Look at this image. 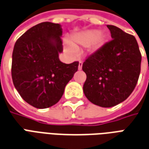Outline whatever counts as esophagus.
Here are the masks:
<instances>
[{
	"mask_svg": "<svg viewBox=\"0 0 149 149\" xmlns=\"http://www.w3.org/2000/svg\"><path fill=\"white\" fill-rule=\"evenodd\" d=\"M82 62L80 61L79 63V70H82Z\"/></svg>",
	"mask_w": 149,
	"mask_h": 149,
	"instance_id": "34e87169",
	"label": "esophagus"
}]
</instances>
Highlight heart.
<instances>
[{
	"instance_id": "obj_1",
	"label": "heart",
	"mask_w": 149,
	"mask_h": 149,
	"mask_svg": "<svg viewBox=\"0 0 149 149\" xmlns=\"http://www.w3.org/2000/svg\"><path fill=\"white\" fill-rule=\"evenodd\" d=\"M106 38L103 35H99V31L97 30H88L79 33L72 37V46L67 45L66 50L67 52L73 54L74 49L78 45L81 46H88L93 43L94 48H98L106 42Z\"/></svg>"
}]
</instances>
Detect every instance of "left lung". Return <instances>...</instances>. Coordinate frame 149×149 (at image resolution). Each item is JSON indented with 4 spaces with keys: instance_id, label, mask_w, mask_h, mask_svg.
Listing matches in <instances>:
<instances>
[{
    "instance_id": "left-lung-1",
    "label": "left lung",
    "mask_w": 149,
    "mask_h": 149,
    "mask_svg": "<svg viewBox=\"0 0 149 149\" xmlns=\"http://www.w3.org/2000/svg\"><path fill=\"white\" fill-rule=\"evenodd\" d=\"M112 40L88 56L82 64L86 74L83 92L101 107L122 102L136 87L141 73V54L136 38L118 27L107 25Z\"/></svg>"
}]
</instances>
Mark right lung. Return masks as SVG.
<instances>
[{
	"label": "right lung",
	"instance_id": "right-lung-1",
	"mask_svg": "<svg viewBox=\"0 0 149 149\" xmlns=\"http://www.w3.org/2000/svg\"><path fill=\"white\" fill-rule=\"evenodd\" d=\"M63 31L59 24L43 22L17 40L13 52L12 78L23 99L38 109L54 106L78 70L79 62L62 63Z\"/></svg>",
	"mask_w": 149,
	"mask_h": 149
}]
</instances>
